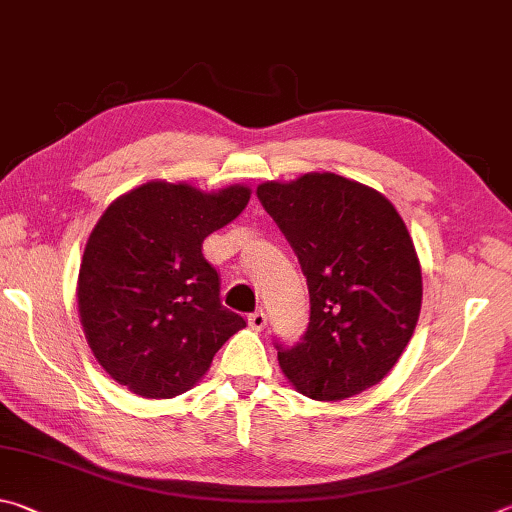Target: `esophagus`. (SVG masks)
<instances>
[{
    "label": "esophagus",
    "instance_id": "esophagus-1",
    "mask_svg": "<svg viewBox=\"0 0 512 512\" xmlns=\"http://www.w3.org/2000/svg\"><path fill=\"white\" fill-rule=\"evenodd\" d=\"M249 326L254 330H263L267 326V315L263 310H256L249 315Z\"/></svg>",
    "mask_w": 512,
    "mask_h": 512
}]
</instances>
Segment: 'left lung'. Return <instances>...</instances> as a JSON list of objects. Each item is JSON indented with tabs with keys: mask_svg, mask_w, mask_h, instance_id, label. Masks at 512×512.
Masks as SVG:
<instances>
[{
	"mask_svg": "<svg viewBox=\"0 0 512 512\" xmlns=\"http://www.w3.org/2000/svg\"><path fill=\"white\" fill-rule=\"evenodd\" d=\"M297 254L310 292L306 335L276 344L279 364L312 400L357 396L405 351L423 303L414 240L387 197L335 173L256 188Z\"/></svg>",
	"mask_w": 512,
	"mask_h": 512,
	"instance_id": "1",
	"label": "left lung"
}]
</instances>
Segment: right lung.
<instances>
[{"mask_svg":"<svg viewBox=\"0 0 512 512\" xmlns=\"http://www.w3.org/2000/svg\"><path fill=\"white\" fill-rule=\"evenodd\" d=\"M247 186L204 193L146 182L107 206L78 272V312L96 362L141 398H175L209 371L245 319L220 303V279L202 254L236 220Z\"/></svg>","mask_w":512,"mask_h":512,"instance_id":"obj_1","label":"right lung"}]
</instances>
